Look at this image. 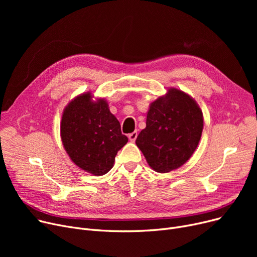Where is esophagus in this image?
I'll return each instance as SVG.
<instances>
[{
  "mask_svg": "<svg viewBox=\"0 0 257 257\" xmlns=\"http://www.w3.org/2000/svg\"><path fill=\"white\" fill-rule=\"evenodd\" d=\"M128 138H129V140H130V142H136V140H137V138H138V132L134 131V132L130 133L129 136H128Z\"/></svg>",
  "mask_w": 257,
  "mask_h": 257,
  "instance_id": "esophagus-1",
  "label": "esophagus"
}]
</instances>
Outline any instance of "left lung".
Masks as SVG:
<instances>
[{
  "mask_svg": "<svg viewBox=\"0 0 257 257\" xmlns=\"http://www.w3.org/2000/svg\"><path fill=\"white\" fill-rule=\"evenodd\" d=\"M146 125L136 144L154 171L168 173L184 165L195 152L203 115L190 96L171 88L151 104Z\"/></svg>",
  "mask_w": 257,
  "mask_h": 257,
  "instance_id": "8db88e82",
  "label": "left lung"
}]
</instances>
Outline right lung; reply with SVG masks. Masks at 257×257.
I'll return each instance as SVG.
<instances>
[{"label":"right lung","mask_w":257,"mask_h":257,"mask_svg":"<svg viewBox=\"0 0 257 257\" xmlns=\"http://www.w3.org/2000/svg\"><path fill=\"white\" fill-rule=\"evenodd\" d=\"M83 93L64 109L61 139L64 149L75 165L97 176L113 167L115 155L128 138L121 134L119 121L104 100L92 102Z\"/></svg>","instance_id":"right-lung-1"}]
</instances>
